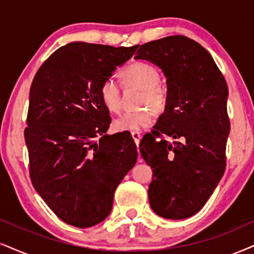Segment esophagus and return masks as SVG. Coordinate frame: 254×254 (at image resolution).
Listing matches in <instances>:
<instances>
[{
    "instance_id": "1",
    "label": "esophagus",
    "mask_w": 254,
    "mask_h": 254,
    "mask_svg": "<svg viewBox=\"0 0 254 254\" xmlns=\"http://www.w3.org/2000/svg\"><path fill=\"white\" fill-rule=\"evenodd\" d=\"M131 136H132L134 143H136V145L138 146V144H139L140 138H142V134H140L139 132H132V133H131Z\"/></svg>"
}]
</instances>
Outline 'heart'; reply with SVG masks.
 <instances>
[{
  "label": "heart",
  "mask_w": 254,
  "mask_h": 254,
  "mask_svg": "<svg viewBox=\"0 0 254 254\" xmlns=\"http://www.w3.org/2000/svg\"><path fill=\"white\" fill-rule=\"evenodd\" d=\"M124 81L143 90L140 95L139 104L150 105L155 112L160 114L165 110L168 97L165 91L159 88L162 77L157 68L145 62H136L130 64L122 71ZM99 97L102 103L110 112H118L121 109L120 86L114 77L105 78L99 88ZM153 111L149 107L138 109L136 111L125 112L115 120L114 127L117 131H130L139 132L152 123Z\"/></svg>",
  "instance_id": "heart-1"
}]
</instances>
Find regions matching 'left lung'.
Listing matches in <instances>:
<instances>
[{"label":"left lung","mask_w":254,"mask_h":254,"mask_svg":"<svg viewBox=\"0 0 254 254\" xmlns=\"http://www.w3.org/2000/svg\"><path fill=\"white\" fill-rule=\"evenodd\" d=\"M134 59L159 66L168 84L164 114L139 144L153 172L150 206L166 219H185L201 210L225 171L226 81L210 53L182 35L142 44Z\"/></svg>","instance_id":"1"}]
</instances>
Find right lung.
Returning <instances> with one entry per match:
<instances>
[{
  "label": "right lung",
  "instance_id": "right-lung-1",
  "mask_svg": "<svg viewBox=\"0 0 254 254\" xmlns=\"http://www.w3.org/2000/svg\"><path fill=\"white\" fill-rule=\"evenodd\" d=\"M137 47L72 42L50 55L31 83L24 130L31 183L69 225L103 221L137 162L132 137L107 134L111 117L99 97L104 79Z\"/></svg>",
  "mask_w": 254,
  "mask_h": 254
}]
</instances>
